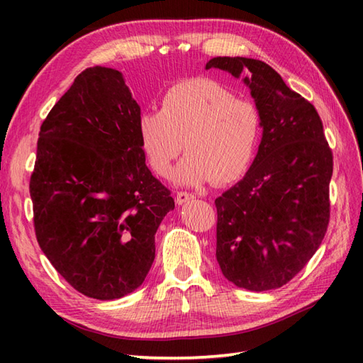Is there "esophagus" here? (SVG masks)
Instances as JSON below:
<instances>
[{"label": "esophagus", "instance_id": "obj_1", "mask_svg": "<svg viewBox=\"0 0 363 363\" xmlns=\"http://www.w3.org/2000/svg\"><path fill=\"white\" fill-rule=\"evenodd\" d=\"M190 199H194V195L187 194V191H177V194H176V203L179 206L186 204L187 201H190Z\"/></svg>", "mask_w": 363, "mask_h": 363}]
</instances>
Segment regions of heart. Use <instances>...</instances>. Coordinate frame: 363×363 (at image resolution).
Returning <instances> with one entry per match:
<instances>
[{
    "label": "heart",
    "instance_id": "obj_1",
    "mask_svg": "<svg viewBox=\"0 0 363 363\" xmlns=\"http://www.w3.org/2000/svg\"><path fill=\"white\" fill-rule=\"evenodd\" d=\"M140 150L154 173L167 176L182 150L176 182L228 184L250 168L262 135L257 106L238 99L223 84L194 78L174 84L162 96L160 111L137 121Z\"/></svg>",
    "mask_w": 363,
    "mask_h": 363
}]
</instances>
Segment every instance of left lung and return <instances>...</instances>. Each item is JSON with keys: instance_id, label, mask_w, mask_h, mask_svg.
<instances>
[{"instance_id": "left-lung-1", "label": "left lung", "mask_w": 363, "mask_h": 363, "mask_svg": "<svg viewBox=\"0 0 363 363\" xmlns=\"http://www.w3.org/2000/svg\"><path fill=\"white\" fill-rule=\"evenodd\" d=\"M206 68L243 76L264 129L243 179L215 199L220 269L240 289H279L306 267L325 238L333 151L315 107L268 64L213 57Z\"/></svg>"}]
</instances>
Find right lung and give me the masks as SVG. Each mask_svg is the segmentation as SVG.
I'll return each mask as SVG.
<instances>
[{
    "label": "right lung",
    "instance_id": "right-lung-1",
    "mask_svg": "<svg viewBox=\"0 0 363 363\" xmlns=\"http://www.w3.org/2000/svg\"><path fill=\"white\" fill-rule=\"evenodd\" d=\"M138 117L123 74L90 67L38 133L29 182L37 242L89 298L118 299L140 287L156 256V230L174 209L145 164Z\"/></svg>",
    "mask_w": 363,
    "mask_h": 363
}]
</instances>
